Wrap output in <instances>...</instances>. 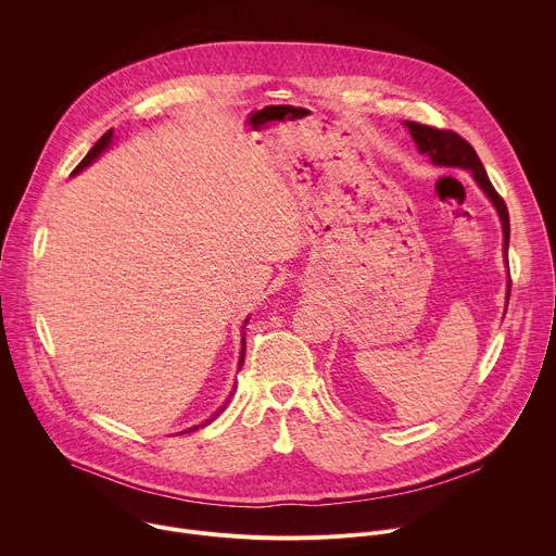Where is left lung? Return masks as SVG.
Instances as JSON below:
<instances>
[{"label": "left lung", "mask_w": 556, "mask_h": 556, "mask_svg": "<svg viewBox=\"0 0 556 556\" xmlns=\"http://www.w3.org/2000/svg\"><path fill=\"white\" fill-rule=\"evenodd\" d=\"M417 148L421 154H430L434 165H445V167H465L471 172L476 182L480 185V190L489 197L493 207L497 210V216L502 220V231H504V257L508 251V238H510V225H508V210L502 197L495 192L491 185L484 165L480 163L476 150L471 148L469 141H465L458 132L454 130H443L434 126H426L419 122H406ZM508 264V260H506ZM508 296H510V279H508Z\"/></svg>", "instance_id": "obj_1"}]
</instances>
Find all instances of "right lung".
Here are the masks:
<instances>
[{
	"label": "right lung",
	"mask_w": 556,
	"mask_h": 556,
	"mask_svg": "<svg viewBox=\"0 0 556 556\" xmlns=\"http://www.w3.org/2000/svg\"><path fill=\"white\" fill-rule=\"evenodd\" d=\"M111 139H113V128H111V130H106V132H104V135H102L98 141H96V146H93V148L87 152V156H85V159H83V161L76 165V169H74L72 174H78V172H80V169H85V167H87L91 161H96V159H98V156H100V154H102V152L109 148ZM247 323H249V318L244 320V327H247ZM244 333H247V331H242V353H240V364H238V371H240L242 364H244V351H247V346H244V344H247V340H244ZM225 408H227V404H225L220 410H216V415H214V417H218V415H220ZM210 421H212V419H210ZM210 421H207V424H210ZM203 426H205V424H203ZM197 428H199V426L190 428L188 432H192V430H197Z\"/></svg>",
	"instance_id": "right-lung-1"
}]
</instances>
